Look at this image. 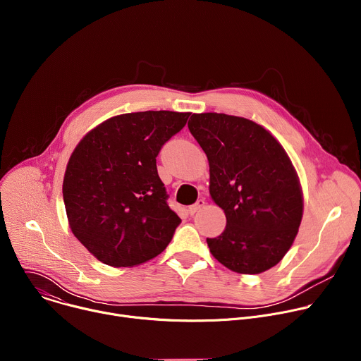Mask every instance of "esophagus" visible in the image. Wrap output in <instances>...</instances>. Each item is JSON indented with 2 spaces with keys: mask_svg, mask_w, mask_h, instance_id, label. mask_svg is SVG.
Wrapping results in <instances>:
<instances>
[{
  "mask_svg": "<svg viewBox=\"0 0 361 361\" xmlns=\"http://www.w3.org/2000/svg\"><path fill=\"white\" fill-rule=\"evenodd\" d=\"M204 204H205V200H204V198H200V200H197V202H195V204L190 205L188 213H190V214H194V213H197L200 209H202V207H204Z\"/></svg>",
  "mask_w": 361,
  "mask_h": 361,
  "instance_id": "obj_1",
  "label": "esophagus"
}]
</instances>
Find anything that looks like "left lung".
I'll list each match as a JSON object with an SVG mask.
<instances>
[{"instance_id":"obj_1","label":"left lung","mask_w":361,"mask_h":361,"mask_svg":"<svg viewBox=\"0 0 361 361\" xmlns=\"http://www.w3.org/2000/svg\"><path fill=\"white\" fill-rule=\"evenodd\" d=\"M188 128L210 166V195L227 226L207 238L216 260L240 274H260L283 260L302 219V191L288 154L251 120L192 114Z\"/></svg>"}]
</instances>
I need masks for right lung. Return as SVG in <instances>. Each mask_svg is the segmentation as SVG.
Returning <instances> with one entry per match:
<instances>
[{"label": "right lung", "mask_w": 361, "mask_h": 361, "mask_svg": "<svg viewBox=\"0 0 361 361\" xmlns=\"http://www.w3.org/2000/svg\"><path fill=\"white\" fill-rule=\"evenodd\" d=\"M190 113L141 111L102 121L74 148L63 195L70 228L97 260L134 267L166 250L180 217L156 157Z\"/></svg>", "instance_id": "add662e5"}]
</instances>
